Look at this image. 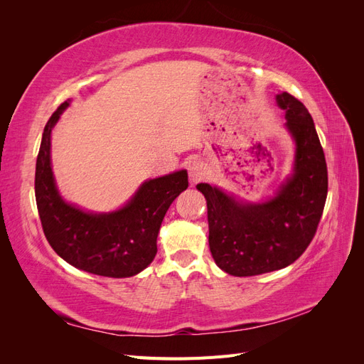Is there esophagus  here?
Returning <instances> with one entry per match:
<instances>
[{"instance_id":"obj_1","label":"esophagus","mask_w":364,"mask_h":364,"mask_svg":"<svg viewBox=\"0 0 364 364\" xmlns=\"http://www.w3.org/2000/svg\"><path fill=\"white\" fill-rule=\"evenodd\" d=\"M188 173H190L191 182H193V183H197V182H200V181L205 178L206 170H205L203 164H202L200 161H191V162L188 164Z\"/></svg>"}]
</instances>
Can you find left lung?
I'll list each match as a JSON object with an SVG mask.
<instances>
[{"label":"left lung","mask_w":364,"mask_h":364,"mask_svg":"<svg viewBox=\"0 0 364 364\" xmlns=\"http://www.w3.org/2000/svg\"><path fill=\"white\" fill-rule=\"evenodd\" d=\"M296 141L294 173L272 200L241 205L208 183H199L208 206L209 249L232 277L279 270L310 246L328 194V170L313 118L289 92L277 95Z\"/></svg>","instance_id":"left-lung-1"}]
</instances>
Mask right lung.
<instances>
[{
    "mask_svg": "<svg viewBox=\"0 0 364 364\" xmlns=\"http://www.w3.org/2000/svg\"><path fill=\"white\" fill-rule=\"evenodd\" d=\"M63 102L47 121L36 161L35 193L41 225L53 250L71 266L100 277L127 278L155 258L165 213L188 186L185 170L142 183L124 208L112 214H87L65 203L54 185L50 162L51 129Z\"/></svg>",
    "mask_w": 364,
    "mask_h": 364,
    "instance_id": "1",
    "label": "right lung"
}]
</instances>
